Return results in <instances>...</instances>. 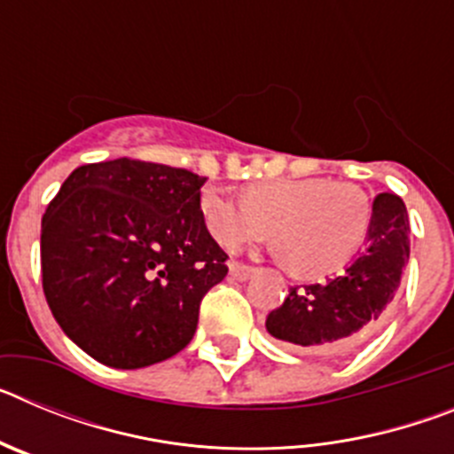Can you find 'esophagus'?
Wrapping results in <instances>:
<instances>
[{
  "mask_svg": "<svg viewBox=\"0 0 454 454\" xmlns=\"http://www.w3.org/2000/svg\"><path fill=\"white\" fill-rule=\"evenodd\" d=\"M252 272H254V268L246 266V263H239V262L230 263V275L234 277V279H239V282H246V279H250Z\"/></svg>",
  "mask_w": 454,
  "mask_h": 454,
  "instance_id": "esophagus-1",
  "label": "esophagus"
}]
</instances>
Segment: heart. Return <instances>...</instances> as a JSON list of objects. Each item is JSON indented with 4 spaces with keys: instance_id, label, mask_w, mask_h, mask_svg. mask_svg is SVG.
I'll list each match as a JSON object with an SVG mask.
<instances>
[{
    "instance_id": "obj_1",
    "label": "heart",
    "mask_w": 454,
    "mask_h": 454,
    "mask_svg": "<svg viewBox=\"0 0 454 454\" xmlns=\"http://www.w3.org/2000/svg\"><path fill=\"white\" fill-rule=\"evenodd\" d=\"M200 214L224 250L275 236L288 266L302 277L340 270L362 250L371 231L372 204L355 184L330 177L272 179L254 184L236 200L204 188Z\"/></svg>"
}]
</instances>
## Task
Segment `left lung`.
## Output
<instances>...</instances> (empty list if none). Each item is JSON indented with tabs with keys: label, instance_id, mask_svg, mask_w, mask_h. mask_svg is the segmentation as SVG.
Here are the masks:
<instances>
[{
	"label": "left lung",
	"instance_id": "8db88e82",
	"mask_svg": "<svg viewBox=\"0 0 454 454\" xmlns=\"http://www.w3.org/2000/svg\"><path fill=\"white\" fill-rule=\"evenodd\" d=\"M407 262V208L398 195L380 192L362 254L334 279L288 288L282 307L268 314V334L327 355L362 346L387 318Z\"/></svg>",
	"mask_w": 454,
	"mask_h": 454
}]
</instances>
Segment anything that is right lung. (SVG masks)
<instances>
[{
  "label": "right lung",
  "instance_id": "right-lung-1",
  "mask_svg": "<svg viewBox=\"0 0 454 454\" xmlns=\"http://www.w3.org/2000/svg\"><path fill=\"white\" fill-rule=\"evenodd\" d=\"M204 182L184 168L115 159L77 168L47 207V304L104 366L145 368L191 343L200 302L227 275L200 214Z\"/></svg>",
  "mask_w": 454,
  "mask_h": 454
}]
</instances>
